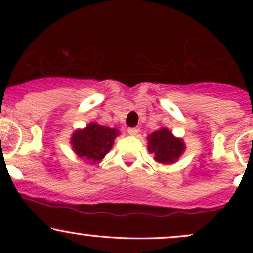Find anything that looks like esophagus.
Wrapping results in <instances>:
<instances>
[{
    "instance_id": "1",
    "label": "esophagus",
    "mask_w": 253,
    "mask_h": 253,
    "mask_svg": "<svg viewBox=\"0 0 253 253\" xmlns=\"http://www.w3.org/2000/svg\"><path fill=\"white\" fill-rule=\"evenodd\" d=\"M127 132H128V134L129 135H132V136H135L136 134H138V128H135V127H133V128H128V130H127Z\"/></svg>"
}]
</instances>
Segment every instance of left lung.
<instances>
[{
  "mask_svg": "<svg viewBox=\"0 0 253 253\" xmlns=\"http://www.w3.org/2000/svg\"><path fill=\"white\" fill-rule=\"evenodd\" d=\"M147 150L161 164H173L185 151L183 139L177 138L169 128H159L147 135Z\"/></svg>",
  "mask_w": 253,
  "mask_h": 253,
  "instance_id": "1",
  "label": "left lung"
}]
</instances>
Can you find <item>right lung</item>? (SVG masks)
<instances>
[{"mask_svg":"<svg viewBox=\"0 0 253 253\" xmlns=\"http://www.w3.org/2000/svg\"><path fill=\"white\" fill-rule=\"evenodd\" d=\"M119 134L120 132L117 128L90 123L85 128L72 133L70 144L72 151L80 158H84L90 164H96L109 152Z\"/></svg>","mask_w":253,"mask_h":253,"instance_id":"add662e5","label":"right lung"}]
</instances>
